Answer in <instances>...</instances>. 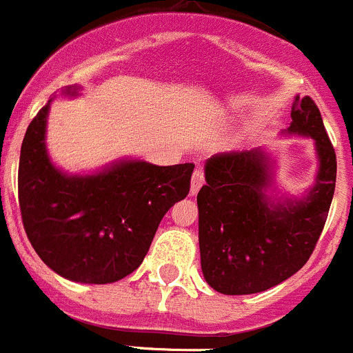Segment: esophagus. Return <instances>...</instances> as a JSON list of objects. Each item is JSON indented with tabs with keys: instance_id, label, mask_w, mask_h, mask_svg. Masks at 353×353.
Listing matches in <instances>:
<instances>
[{
	"instance_id": "esophagus-1",
	"label": "esophagus",
	"mask_w": 353,
	"mask_h": 353,
	"mask_svg": "<svg viewBox=\"0 0 353 353\" xmlns=\"http://www.w3.org/2000/svg\"><path fill=\"white\" fill-rule=\"evenodd\" d=\"M203 183H205V173L203 170H196L192 174V182H190V194H198V190L201 189Z\"/></svg>"
}]
</instances>
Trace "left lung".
I'll use <instances>...</instances> for the list:
<instances>
[{"label":"left lung","instance_id":"left-lung-1","mask_svg":"<svg viewBox=\"0 0 353 353\" xmlns=\"http://www.w3.org/2000/svg\"><path fill=\"white\" fill-rule=\"evenodd\" d=\"M287 134L315 141L319 171L303 198H268L273 163L261 148L225 152L205 164L198 192L199 252L205 280L228 296L255 294L301 270L324 229L336 185V154L310 96L290 112Z\"/></svg>","mask_w":353,"mask_h":353}]
</instances>
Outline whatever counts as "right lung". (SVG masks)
Returning <instances> with one entry per match:
<instances>
[{"mask_svg": "<svg viewBox=\"0 0 353 353\" xmlns=\"http://www.w3.org/2000/svg\"><path fill=\"white\" fill-rule=\"evenodd\" d=\"M68 87L64 96H77ZM50 101L26 131L19 206L40 259L80 283H112L143 263L163 216L189 194L194 164L155 166L124 159L92 174H66L45 147Z\"/></svg>", "mask_w": 353, "mask_h": 353, "instance_id": "obj_1", "label": "right lung"}]
</instances>
